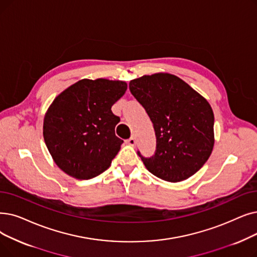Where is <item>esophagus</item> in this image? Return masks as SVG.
<instances>
[{"instance_id":"esophagus-1","label":"esophagus","mask_w":257,"mask_h":257,"mask_svg":"<svg viewBox=\"0 0 257 257\" xmlns=\"http://www.w3.org/2000/svg\"><path fill=\"white\" fill-rule=\"evenodd\" d=\"M127 144L130 145V146H136V138L135 137H131L130 139L127 140Z\"/></svg>"}]
</instances>
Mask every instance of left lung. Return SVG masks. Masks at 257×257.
Instances as JSON below:
<instances>
[{
    "instance_id": "1",
    "label": "left lung",
    "mask_w": 257,
    "mask_h": 257,
    "mask_svg": "<svg viewBox=\"0 0 257 257\" xmlns=\"http://www.w3.org/2000/svg\"><path fill=\"white\" fill-rule=\"evenodd\" d=\"M129 89L148 113L156 151L144 158L153 175L170 183L187 180L208 161L214 146V114L207 99L170 73L143 75Z\"/></svg>"
}]
</instances>
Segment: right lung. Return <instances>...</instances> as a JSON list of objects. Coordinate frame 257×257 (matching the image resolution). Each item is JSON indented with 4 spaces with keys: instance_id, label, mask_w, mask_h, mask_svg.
Returning <instances> with one entry per match:
<instances>
[{
    "instance_id": "obj_1",
    "label": "right lung",
    "mask_w": 257,
    "mask_h": 257,
    "mask_svg": "<svg viewBox=\"0 0 257 257\" xmlns=\"http://www.w3.org/2000/svg\"><path fill=\"white\" fill-rule=\"evenodd\" d=\"M126 90L122 81L83 79L53 99L44 116L43 137L62 171L90 180L109 168L122 144L114 131L119 117L111 107Z\"/></svg>"
}]
</instances>
